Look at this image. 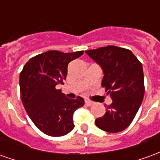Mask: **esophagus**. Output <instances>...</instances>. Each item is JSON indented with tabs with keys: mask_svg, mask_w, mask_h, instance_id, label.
<instances>
[{
	"mask_svg": "<svg viewBox=\"0 0 160 160\" xmlns=\"http://www.w3.org/2000/svg\"><path fill=\"white\" fill-rule=\"evenodd\" d=\"M85 104H86V105H87V106H91V105L93 104V102H92V101L90 100H86L85 101Z\"/></svg>",
	"mask_w": 160,
	"mask_h": 160,
	"instance_id": "esophagus-1",
	"label": "esophagus"
}]
</instances>
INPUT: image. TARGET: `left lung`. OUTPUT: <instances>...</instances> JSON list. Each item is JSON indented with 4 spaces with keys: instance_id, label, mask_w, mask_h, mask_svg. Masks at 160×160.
<instances>
[{
    "instance_id": "left-lung-1",
    "label": "left lung",
    "mask_w": 160,
    "mask_h": 160,
    "mask_svg": "<svg viewBox=\"0 0 160 160\" xmlns=\"http://www.w3.org/2000/svg\"><path fill=\"white\" fill-rule=\"evenodd\" d=\"M104 71L102 87L112 98L105 114L95 121L109 133L127 128L134 120L145 93L142 64L129 49L108 45L86 51Z\"/></svg>"
}]
</instances>
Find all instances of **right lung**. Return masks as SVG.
<instances>
[{"label":"right lung","instance_id":"1","mask_svg":"<svg viewBox=\"0 0 160 160\" xmlns=\"http://www.w3.org/2000/svg\"><path fill=\"white\" fill-rule=\"evenodd\" d=\"M84 51L63 53L49 50L33 56L19 75L20 98L27 114L43 134L58 137L74 128L73 114L82 107L81 97L68 98L56 88L66 80L68 65Z\"/></svg>","mask_w":160,"mask_h":160}]
</instances>
